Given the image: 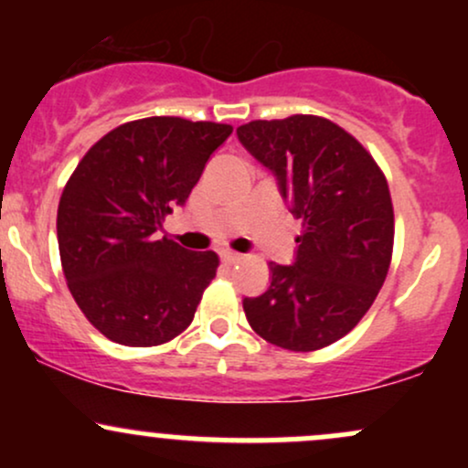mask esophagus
<instances>
[{"label":"esophagus","instance_id":"obj_1","mask_svg":"<svg viewBox=\"0 0 468 468\" xmlns=\"http://www.w3.org/2000/svg\"><path fill=\"white\" fill-rule=\"evenodd\" d=\"M219 260H222L224 264L233 266V264H238V261L241 260V255H239V252H235V250H222V252H219Z\"/></svg>","mask_w":468,"mask_h":468}]
</instances>
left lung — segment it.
Masks as SVG:
<instances>
[{
    "mask_svg": "<svg viewBox=\"0 0 468 468\" xmlns=\"http://www.w3.org/2000/svg\"><path fill=\"white\" fill-rule=\"evenodd\" d=\"M238 138L272 171L303 229L292 264L271 261V286L244 299L246 319L283 350H321L363 319L388 277V180L356 138L321 116L252 121L238 127Z\"/></svg>",
    "mask_w": 468,
    "mask_h": 468,
    "instance_id": "left-lung-1",
    "label": "left lung"
}]
</instances>
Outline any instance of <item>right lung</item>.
Returning <instances> with one entry per match:
<instances>
[{"label":"right lung","mask_w":468,"mask_h":468,"mask_svg":"<svg viewBox=\"0 0 468 468\" xmlns=\"http://www.w3.org/2000/svg\"><path fill=\"white\" fill-rule=\"evenodd\" d=\"M230 132L222 122L141 118L105 133L69 176L57 211L63 275L110 341L152 347L189 327L219 260L158 239V230Z\"/></svg>","instance_id":"1"}]
</instances>
